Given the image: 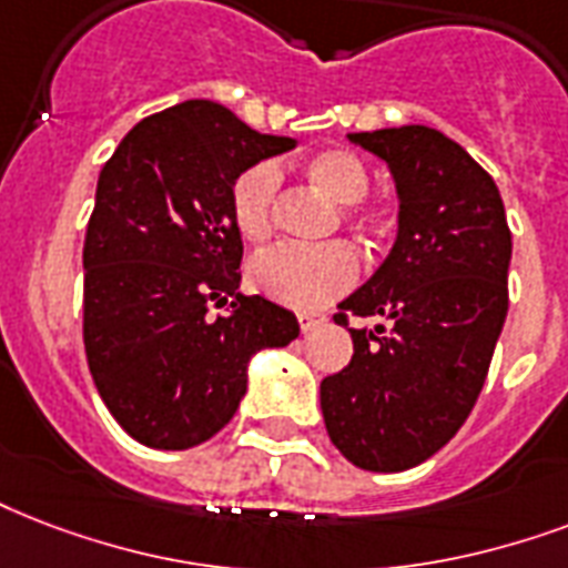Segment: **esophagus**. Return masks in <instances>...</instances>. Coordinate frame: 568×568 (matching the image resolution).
Instances as JSON below:
<instances>
[{
  "label": "esophagus",
  "instance_id": "1",
  "mask_svg": "<svg viewBox=\"0 0 568 568\" xmlns=\"http://www.w3.org/2000/svg\"><path fill=\"white\" fill-rule=\"evenodd\" d=\"M297 324H301L303 333H310L313 327L324 324V315L322 313H301V315H297Z\"/></svg>",
  "mask_w": 568,
  "mask_h": 568
}]
</instances>
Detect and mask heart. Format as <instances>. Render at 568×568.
<instances>
[{
    "label": "heart",
    "mask_w": 568,
    "mask_h": 568,
    "mask_svg": "<svg viewBox=\"0 0 568 568\" xmlns=\"http://www.w3.org/2000/svg\"><path fill=\"white\" fill-rule=\"evenodd\" d=\"M306 179L322 190L336 205H345V216L369 232H384L389 214L381 205H366L363 196L369 190V169L354 151L327 149L318 151L303 166ZM280 169L274 163H253L244 169L229 193V214L237 235L246 241H265L274 232V205L280 190ZM361 258L348 244L294 246L283 244L255 255L246 276L255 292L292 310H318L327 306L357 283Z\"/></svg>",
    "instance_id": "b5f03b06"
}]
</instances>
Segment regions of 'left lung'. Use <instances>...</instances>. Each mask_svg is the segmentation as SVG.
I'll use <instances>...</instances> for the list:
<instances>
[{
  "label": "left lung",
  "mask_w": 568,
  "mask_h": 568,
  "mask_svg": "<svg viewBox=\"0 0 568 568\" xmlns=\"http://www.w3.org/2000/svg\"><path fill=\"white\" fill-rule=\"evenodd\" d=\"M348 140L389 166L399 232L333 315L342 327L352 314L388 324L348 328L352 363L322 381V414L352 465L396 474L435 456L474 410L509 310L513 235L491 175L440 130L405 124Z\"/></svg>",
  "instance_id": "obj_1"
}]
</instances>
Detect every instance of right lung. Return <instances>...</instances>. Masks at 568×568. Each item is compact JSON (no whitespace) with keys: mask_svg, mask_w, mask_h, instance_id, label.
Here are the masks:
<instances>
[{"mask_svg":"<svg viewBox=\"0 0 568 568\" xmlns=\"http://www.w3.org/2000/svg\"><path fill=\"white\" fill-rule=\"evenodd\" d=\"M214 101L142 119L98 179L82 246V342L94 387L130 438L190 449L214 438L262 348L297 339V318L237 292L244 244L229 214L235 179L292 151ZM227 313L210 315V306Z\"/></svg>","mask_w":568,"mask_h":568,"instance_id":"right-lung-1","label":"right lung"}]
</instances>
